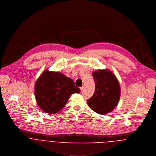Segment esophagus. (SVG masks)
Here are the masks:
<instances>
[{
	"label": "esophagus",
	"mask_w": 156,
	"mask_h": 156,
	"mask_svg": "<svg viewBox=\"0 0 156 156\" xmlns=\"http://www.w3.org/2000/svg\"><path fill=\"white\" fill-rule=\"evenodd\" d=\"M80 90L82 91L84 90V86H82V87H81L80 88Z\"/></svg>",
	"instance_id": "34e87169"
}]
</instances>
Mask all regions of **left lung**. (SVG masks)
Instances as JSON below:
<instances>
[{
  "label": "left lung",
  "mask_w": 156,
  "mask_h": 156,
  "mask_svg": "<svg viewBox=\"0 0 156 156\" xmlns=\"http://www.w3.org/2000/svg\"><path fill=\"white\" fill-rule=\"evenodd\" d=\"M95 83L93 95L87 100L89 107L95 112L105 115L117 106L120 88L115 76L109 70H98L92 73Z\"/></svg>",
  "instance_id": "1"
}]
</instances>
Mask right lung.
Here are the masks:
<instances>
[{
  "label": "right lung",
  "mask_w": 156,
  "mask_h": 156,
  "mask_svg": "<svg viewBox=\"0 0 156 156\" xmlns=\"http://www.w3.org/2000/svg\"><path fill=\"white\" fill-rule=\"evenodd\" d=\"M34 91L39 107L49 114H55L61 110L72 94L80 92L71 79L60 73L48 70L37 80Z\"/></svg>",
  "instance_id": "1"
}]
</instances>
